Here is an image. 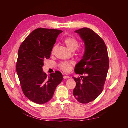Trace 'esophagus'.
I'll return each instance as SVG.
<instances>
[{
	"label": "esophagus",
	"mask_w": 128,
	"mask_h": 128,
	"mask_svg": "<svg viewBox=\"0 0 128 128\" xmlns=\"http://www.w3.org/2000/svg\"><path fill=\"white\" fill-rule=\"evenodd\" d=\"M64 78L65 79H69V78H70V77L69 76H64Z\"/></svg>",
	"instance_id": "obj_1"
}]
</instances>
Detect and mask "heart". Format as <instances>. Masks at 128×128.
<instances>
[{"label": "heart", "instance_id": "obj_1", "mask_svg": "<svg viewBox=\"0 0 128 128\" xmlns=\"http://www.w3.org/2000/svg\"><path fill=\"white\" fill-rule=\"evenodd\" d=\"M66 47L71 51H75L79 46V42L75 38L72 37H68L66 38L63 41ZM56 46L54 45L52 49V54L55 53ZM85 51V48L82 46L78 47L77 51V54L78 55H83ZM74 64L73 61H65L61 62L59 64V68L65 72H69L71 71L72 67Z\"/></svg>", "mask_w": 128, "mask_h": 128}]
</instances>
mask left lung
I'll use <instances>...</instances> for the list:
<instances>
[{
	"mask_svg": "<svg viewBox=\"0 0 128 128\" xmlns=\"http://www.w3.org/2000/svg\"><path fill=\"white\" fill-rule=\"evenodd\" d=\"M75 32L84 42L85 52L75 68V73L83 75L73 77L76 84L73 94L79 102L85 104L96 100L103 91L110 59L104 40L91 29L84 28Z\"/></svg>",
	"mask_w": 128,
	"mask_h": 128,
	"instance_id": "8db88e82",
	"label": "left lung"
}]
</instances>
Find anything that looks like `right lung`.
<instances>
[{
    "label": "right lung",
    "mask_w": 128,
    "mask_h": 128,
    "mask_svg": "<svg viewBox=\"0 0 128 128\" xmlns=\"http://www.w3.org/2000/svg\"><path fill=\"white\" fill-rule=\"evenodd\" d=\"M62 32L55 29L37 28L19 48L17 73L23 93L34 103L42 104L51 100L56 87L63 80L58 71L47 77L42 70L44 60L50 58L56 39Z\"/></svg>",
    "instance_id": "obj_1"
}]
</instances>
